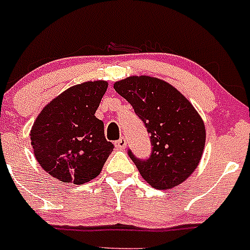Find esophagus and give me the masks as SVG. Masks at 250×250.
I'll return each instance as SVG.
<instances>
[{
    "label": "esophagus",
    "mask_w": 250,
    "mask_h": 250,
    "mask_svg": "<svg viewBox=\"0 0 250 250\" xmlns=\"http://www.w3.org/2000/svg\"><path fill=\"white\" fill-rule=\"evenodd\" d=\"M115 147L116 148H125L126 147V140H125L124 137L119 139L118 141H115Z\"/></svg>",
    "instance_id": "34e87169"
}]
</instances>
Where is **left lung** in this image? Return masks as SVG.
<instances>
[{"label":"left lung","instance_id":"left-lung-1","mask_svg":"<svg viewBox=\"0 0 250 250\" xmlns=\"http://www.w3.org/2000/svg\"><path fill=\"white\" fill-rule=\"evenodd\" d=\"M114 89L134 107L150 134L152 152L147 160L130 159L153 188L170 189L197 168L206 144V127L193 105L175 86L159 78L132 75Z\"/></svg>","mask_w":250,"mask_h":250}]
</instances>
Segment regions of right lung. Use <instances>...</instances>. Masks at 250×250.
Masks as SVG:
<instances>
[{
	"mask_svg": "<svg viewBox=\"0 0 250 250\" xmlns=\"http://www.w3.org/2000/svg\"><path fill=\"white\" fill-rule=\"evenodd\" d=\"M107 89L105 80L70 86L48 103L31 130L38 164L62 182L83 185L97 177L114 145L95 116Z\"/></svg>",
	"mask_w": 250,
	"mask_h": 250,
	"instance_id": "1",
	"label": "right lung"
}]
</instances>
